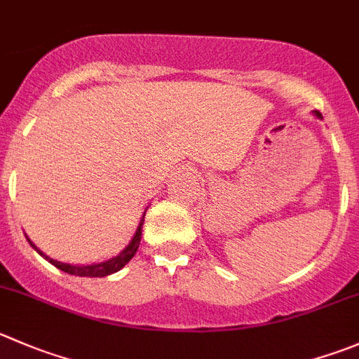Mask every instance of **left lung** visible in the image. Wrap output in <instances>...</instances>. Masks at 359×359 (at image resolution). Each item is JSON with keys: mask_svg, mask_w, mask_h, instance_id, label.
<instances>
[{"mask_svg": "<svg viewBox=\"0 0 359 359\" xmlns=\"http://www.w3.org/2000/svg\"><path fill=\"white\" fill-rule=\"evenodd\" d=\"M316 116H318V117H321V114H319V112H316Z\"/></svg>", "mask_w": 359, "mask_h": 359, "instance_id": "left-lung-1", "label": "left lung"}]
</instances>
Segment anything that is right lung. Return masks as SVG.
I'll list each match as a JSON object with an SVG mask.
<instances>
[{
    "mask_svg": "<svg viewBox=\"0 0 359 359\" xmlns=\"http://www.w3.org/2000/svg\"><path fill=\"white\" fill-rule=\"evenodd\" d=\"M142 226H144V217H142L140 226H138L137 233H135V236H133V240H131V242H130V245H128L126 249H124L123 252L119 254V256L112 257V259H109V261H103V263H98V264H87V266H75V264L59 263V261L50 259V257L45 256L43 252H40V250H38L36 247H34L33 242H29V243H31V247H34V249L38 250V254H41V256H43L45 259L48 261V263H52L55 268H59V270H62V272L69 273V276H79V277H107V276H110V273H116L117 270H121V268H123L124 264H126L128 261H130L131 257L135 256V252H137L138 245H140Z\"/></svg>",
    "mask_w": 359,
    "mask_h": 359,
    "instance_id": "1",
    "label": "right lung"
}]
</instances>
